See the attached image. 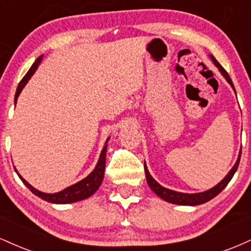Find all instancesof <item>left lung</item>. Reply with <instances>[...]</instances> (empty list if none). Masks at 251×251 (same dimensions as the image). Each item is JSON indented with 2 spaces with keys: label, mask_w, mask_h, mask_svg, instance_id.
Wrapping results in <instances>:
<instances>
[{
  "label": "left lung",
  "mask_w": 251,
  "mask_h": 251,
  "mask_svg": "<svg viewBox=\"0 0 251 251\" xmlns=\"http://www.w3.org/2000/svg\"><path fill=\"white\" fill-rule=\"evenodd\" d=\"M210 58H212L214 64L219 68V70L221 71L223 77L227 79V81L230 84L232 89L235 90L234 84H232V81L230 79V77H229L228 72L222 68V65L217 62V60L215 59V57L210 56ZM240 159H241V151H240V154H238L236 164L234 165V167L231 168L230 172L228 173V175H226V177L221 181V182L217 183L215 187H213V188L209 189V191L202 192V193H196V194H186V193H179V192H175V191H171V189H167V188H165V187L160 186L159 183L156 182V181L153 179L152 176H151L150 172L146 167V164L144 165V167H145V174H146L147 183H149L151 189H152V191L154 192L156 195L160 196L162 200L171 202V203H175V204H182V206H198V204H202V203H204V202L212 200L213 198H215L217 194H220V193H221L223 189L226 188V186L228 185L229 181L231 180V177L234 176L235 172H236V170H237L238 164H240Z\"/></svg>",
  "instance_id": "8db88e82"
}]
</instances>
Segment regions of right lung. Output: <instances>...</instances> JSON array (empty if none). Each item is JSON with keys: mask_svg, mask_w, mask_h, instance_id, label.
Listing matches in <instances>:
<instances>
[{"mask_svg": "<svg viewBox=\"0 0 251 251\" xmlns=\"http://www.w3.org/2000/svg\"><path fill=\"white\" fill-rule=\"evenodd\" d=\"M41 60H42V56L38 57V58L35 60V63L31 65V68L29 69V71L26 72L25 76H24L22 78V80L20 81L19 86H17V90H16V95H15V102H16L17 97H19L21 91L23 90L24 85L28 83L30 77L34 75V72L36 71V69H37L38 64L41 63ZM107 141H108V139L106 140V143H105L104 149H102L100 156H99L98 164H97L96 168L93 170L92 173L90 174L89 176H86L85 179L79 181V182H77V183H75V185L68 187V188H65L64 191L55 193V194H47V193H42V192L37 191V189H35L34 187L30 186L29 183L26 182V181L24 180L19 173H17L16 170L15 171H16V173L19 174L20 179L22 180V182L24 183V185L28 187L30 191L34 193L35 195H37L38 198L43 199V200H45V201L51 202V203H72V202L84 200V199H87L89 196H91L93 193H95L97 189L99 188V186H100V183L102 181V177H104L105 162H106L105 160H106Z\"/></svg>", "mask_w": 251, "mask_h": 251, "instance_id": "add662e5", "label": "right lung"}]
</instances>
